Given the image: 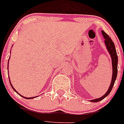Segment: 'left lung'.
Segmentation results:
<instances>
[{
	"label": "left lung",
	"instance_id": "obj_1",
	"mask_svg": "<svg viewBox=\"0 0 124 124\" xmlns=\"http://www.w3.org/2000/svg\"><path fill=\"white\" fill-rule=\"evenodd\" d=\"M102 35L103 36L104 38H105V43L106 47H107L108 52L110 54V56H111V59H112V70H113V72H112V81H111V84H110L109 88L108 89V91H107L105 94H104L103 96L97 98V99H94L91 100L92 102H98L104 99L106 96L108 95L109 93L111 92L113 86L114 85L116 78H117V64H118V57L117 55V52L115 50V45L114 43L112 41V39L109 37V36L107 35V33L104 31H101Z\"/></svg>",
	"mask_w": 124,
	"mask_h": 124
}]
</instances>
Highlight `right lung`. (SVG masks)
Masks as SVG:
<instances>
[{
  "label": "right lung",
  "mask_w": 124,
  "mask_h": 124,
  "mask_svg": "<svg viewBox=\"0 0 124 124\" xmlns=\"http://www.w3.org/2000/svg\"><path fill=\"white\" fill-rule=\"evenodd\" d=\"M7 69H8V68H7ZM9 81H10V80H9ZM10 84H11V86H12V89H14V91H16V92L17 93V94H19L18 93H17V91H16V89H14V87H13V86H12V85H11V81H10ZM19 95H21V94H19ZM22 96V97H23V98H26V99H32V98H36V96H35V97H32V98H26V97H24V96Z\"/></svg>",
  "instance_id": "add662e5"
}]
</instances>
